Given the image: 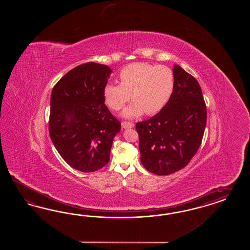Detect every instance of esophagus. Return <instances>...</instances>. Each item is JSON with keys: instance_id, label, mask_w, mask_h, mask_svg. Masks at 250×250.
<instances>
[{"instance_id": "esophagus-1", "label": "esophagus", "mask_w": 250, "mask_h": 250, "mask_svg": "<svg viewBox=\"0 0 250 250\" xmlns=\"http://www.w3.org/2000/svg\"><path fill=\"white\" fill-rule=\"evenodd\" d=\"M122 127L124 129L133 128L135 126V125L131 122H122Z\"/></svg>"}]
</instances>
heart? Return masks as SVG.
Masks as SVG:
<instances>
[{"mask_svg":"<svg viewBox=\"0 0 250 250\" xmlns=\"http://www.w3.org/2000/svg\"><path fill=\"white\" fill-rule=\"evenodd\" d=\"M120 84L108 83L104 89L106 104L114 111L125 108L121 115L136 118L146 113L155 114L166 105L174 90V75L166 66L132 63L119 74Z\"/></svg>","mask_w":250,"mask_h":250,"instance_id":"heart-1","label":"heart"}]
</instances>
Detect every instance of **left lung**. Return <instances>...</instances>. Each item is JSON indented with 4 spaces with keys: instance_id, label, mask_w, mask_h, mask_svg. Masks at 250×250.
Wrapping results in <instances>:
<instances>
[{
    "instance_id": "1",
    "label": "left lung",
    "mask_w": 250,
    "mask_h": 250,
    "mask_svg": "<svg viewBox=\"0 0 250 250\" xmlns=\"http://www.w3.org/2000/svg\"><path fill=\"white\" fill-rule=\"evenodd\" d=\"M174 90L150 119L136 123L141 163L157 175L174 173L196 154L206 125V105L194 77L174 65Z\"/></svg>"
}]
</instances>
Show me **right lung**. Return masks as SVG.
I'll list each match as a JSON object with an SVG mask.
<instances>
[{
  "mask_svg": "<svg viewBox=\"0 0 250 250\" xmlns=\"http://www.w3.org/2000/svg\"><path fill=\"white\" fill-rule=\"evenodd\" d=\"M111 73L106 65L85 63L63 76L51 92L49 136L62 159L83 172L105 166L121 129L104 104Z\"/></svg>",
  "mask_w": 250,
  "mask_h": 250,
  "instance_id": "right-lung-1",
  "label": "right lung"
}]
</instances>
